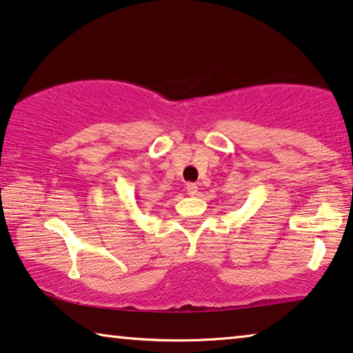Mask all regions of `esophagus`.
<instances>
[{
    "label": "esophagus",
    "instance_id": "esophagus-1",
    "mask_svg": "<svg viewBox=\"0 0 353 353\" xmlns=\"http://www.w3.org/2000/svg\"><path fill=\"white\" fill-rule=\"evenodd\" d=\"M186 191H188L189 196H196V194H197V185H194V183H188Z\"/></svg>",
    "mask_w": 353,
    "mask_h": 353
}]
</instances>
